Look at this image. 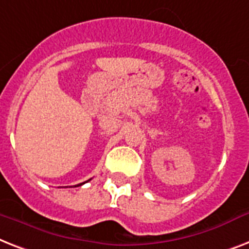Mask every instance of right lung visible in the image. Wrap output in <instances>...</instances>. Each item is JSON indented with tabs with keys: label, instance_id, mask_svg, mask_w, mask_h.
Wrapping results in <instances>:
<instances>
[{
	"label": "right lung",
	"instance_id": "add662e5",
	"mask_svg": "<svg viewBox=\"0 0 249 249\" xmlns=\"http://www.w3.org/2000/svg\"><path fill=\"white\" fill-rule=\"evenodd\" d=\"M90 180H91V178H90ZM90 180H87V181H90ZM87 181H85V182H87ZM85 182H82V184H78V185H75V186H81V185H83V184H85Z\"/></svg>",
	"mask_w": 249,
	"mask_h": 249
}]
</instances>
